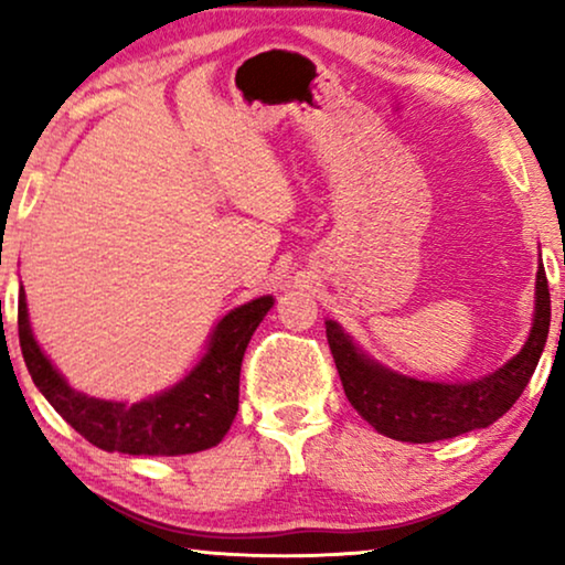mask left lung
<instances>
[{
	"instance_id": "left-lung-1",
	"label": "left lung",
	"mask_w": 565,
	"mask_h": 565,
	"mask_svg": "<svg viewBox=\"0 0 565 565\" xmlns=\"http://www.w3.org/2000/svg\"><path fill=\"white\" fill-rule=\"evenodd\" d=\"M535 319L520 354L481 381L431 383L393 373L370 360L337 321H327V339L350 404L367 424L401 443H437L489 427L527 388L551 329V290L540 262Z\"/></svg>"
}]
</instances>
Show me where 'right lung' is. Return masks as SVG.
<instances>
[{
    "instance_id": "add662e5",
    "label": "right lung",
    "mask_w": 565,
    "mask_h": 565,
    "mask_svg": "<svg viewBox=\"0 0 565 565\" xmlns=\"http://www.w3.org/2000/svg\"><path fill=\"white\" fill-rule=\"evenodd\" d=\"M273 303V296H262L228 311L213 329L207 352L190 375L138 404L92 398L74 391L38 347L22 288L18 331L22 358L38 391L84 439L107 452L169 458L207 450L226 437L238 412V373L246 344Z\"/></svg>"
}]
</instances>
